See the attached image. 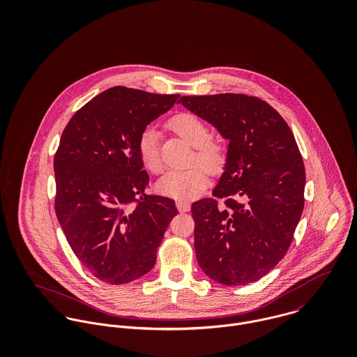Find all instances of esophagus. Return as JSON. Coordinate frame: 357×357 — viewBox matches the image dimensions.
Here are the masks:
<instances>
[{
    "mask_svg": "<svg viewBox=\"0 0 357 357\" xmlns=\"http://www.w3.org/2000/svg\"><path fill=\"white\" fill-rule=\"evenodd\" d=\"M176 206H177L178 211H181V213L190 211V208H191V204H188V202H183V201H177Z\"/></svg>",
    "mask_w": 357,
    "mask_h": 357,
    "instance_id": "obj_1",
    "label": "esophagus"
}]
</instances>
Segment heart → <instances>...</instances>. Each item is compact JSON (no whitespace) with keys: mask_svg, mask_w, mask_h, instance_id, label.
I'll return each mask as SVG.
<instances>
[{"mask_svg":"<svg viewBox=\"0 0 357 357\" xmlns=\"http://www.w3.org/2000/svg\"><path fill=\"white\" fill-rule=\"evenodd\" d=\"M167 125L178 137L195 149L192 163L201 165L213 174L222 170L227 162V146L222 140L210 137L208 125L204 119L194 114L181 112L174 115ZM139 156L147 170L153 174L162 172L159 133L153 126L147 128L139 139ZM204 169L195 166L188 170L167 172L156 183V190L177 201H191L201 195L208 184V176Z\"/></svg>","mask_w":357,"mask_h":357,"instance_id":"obj_1","label":"heart"}]
</instances>
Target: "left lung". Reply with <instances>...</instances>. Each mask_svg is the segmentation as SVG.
Here are the masks:
<instances>
[{"instance_id":"8db88e82","label":"left lung","mask_w":357,"mask_h":357,"mask_svg":"<svg viewBox=\"0 0 357 357\" xmlns=\"http://www.w3.org/2000/svg\"><path fill=\"white\" fill-rule=\"evenodd\" d=\"M178 102L229 140L213 198L191 206L195 253L225 286L257 282L287 253L304 210L305 167L280 114L255 96L220 93Z\"/></svg>"}]
</instances>
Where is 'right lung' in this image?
Instances as JSON below:
<instances>
[{"mask_svg": "<svg viewBox=\"0 0 357 357\" xmlns=\"http://www.w3.org/2000/svg\"><path fill=\"white\" fill-rule=\"evenodd\" d=\"M180 95L114 86L81 107L54 155V210L74 255L93 276L123 284L150 272L174 201L147 195L139 139Z\"/></svg>", "mask_w": 357, "mask_h": 357, "instance_id": "right-lung-1", "label": "right lung"}]
</instances>
